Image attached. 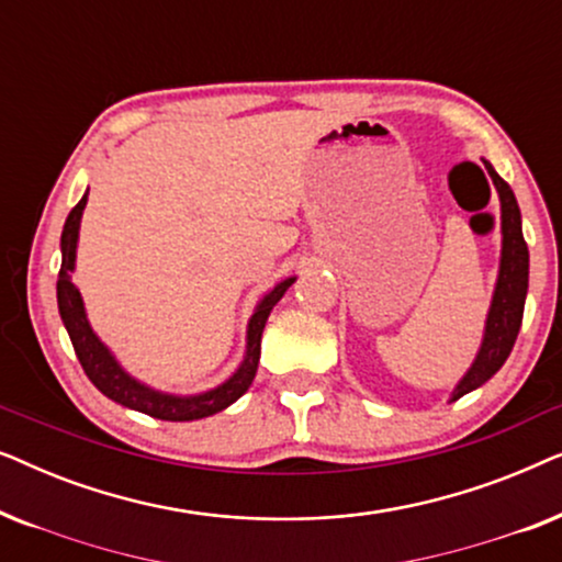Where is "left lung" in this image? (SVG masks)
<instances>
[{
    "label": "left lung",
    "instance_id": "1",
    "mask_svg": "<svg viewBox=\"0 0 562 562\" xmlns=\"http://www.w3.org/2000/svg\"><path fill=\"white\" fill-rule=\"evenodd\" d=\"M494 187L502 199V266H498V281L494 291V302H491L486 333H483V342L479 356H475L471 371L463 375L452 391V402L465 396L468 391L479 389L494 375L517 342L521 314H525V299L529 286V250L521 235V214L519 204L514 199V191L502 176L494 171L488 160H483Z\"/></svg>",
    "mask_w": 562,
    "mask_h": 562
}]
</instances>
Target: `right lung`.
<instances>
[{
	"label": "right lung",
	"instance_id": "obj_1",
	"mask_svg": "<svg viewBox=\"0 0 562 562\" xmlns=\"http://www.w3.org/2000/svg\"><path fill=\"white\" fill-rule=\"evenodd\" d=\"M83 206H87V194L81 196V202L74 206L71 214H68L64 235H60V252H64V260H60V273H58V312L68 329V337H71L74 342L76 358H79V363L83 368V373L89 375V381L94 383L104 396H110L112 402L130 406V409L135 412L150 414V417L156 419H166V422H191V419L212 417V414H217L222 409H227L229 404H235L237 398L250 389L252 379H256L258 360H260V337H263L268 314H271L276 304H279V299L286 294V289L294 283V279L281 281L279 286L268 291L263 302L258 304V310L250 317V325H248V352H245V360L240 363V368H237V371L222 383V386L204 391V394H196V396L160 394V391L148 389L145 383L135 381L133 375L122 371L112 352L104 348V342L99 340L94 329L89 327L79 289L74 286L71 276H68L74 271V263H76V240H79Z\"/></svg>",
	"mask_w": 562,
	"mask_h": 562
}]
</instances>
